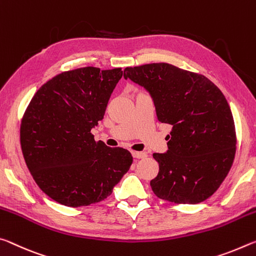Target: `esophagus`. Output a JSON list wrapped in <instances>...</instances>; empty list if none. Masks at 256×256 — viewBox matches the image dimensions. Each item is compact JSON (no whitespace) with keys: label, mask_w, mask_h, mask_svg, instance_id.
I'll return each mask as SVG.
<instances>
[{"label":"esophagus","mask_w":256,"mask_h":256,"mask_svg":"<svg viewBox=\"0 0 256 256\" xmlns=\"http://www.w3.org/2000/svg\"><path fill=\"white\" fill-rule=\"evenodd\" d=\"M132 156L135 158H144L148 156V154L145 152H132Z\"/></svg>","instance_id":"1"}]
</instances>
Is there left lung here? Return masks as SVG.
Segmentation results:
<instances>
[{"mask_svg": "<svg viewBox=\"0 0 256 256\" xmlns=\"http://www.w3.org/2000/svg\"><path fill=\"white\" fill-rule=\"evenodd\" d=\"M124 79L150 92L158 119L171 124L166 153H154L158 174L150 187L158 198L198 204L214 194L227 177L236 153L230 106L203 74L169 64L128 66Z\"/></svg>", "mask_w": 256, "mask_h": 256, "instance_id": "1", "label": "left lung"}]
</instances>
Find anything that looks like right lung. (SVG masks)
<instances>
[{
  "mask_svg": "<svg viewBox=\"0 0 256 256\" xmlns=\"http://www.w3.org/2000/svg\"><path fill=\"white\" fill-rule=\"evenodd\" d=\"M121 68L64 71L32 96L20 126L24 162L48 198L66 206L100 202L132 163L129 150L108 148L90 132L103 119Z\"/></svg>",
  "mask_w": 256,
  "mask_h": 256,
  "instance_id": "add662e5",
  "label": "right lung"
}]
</instances>
